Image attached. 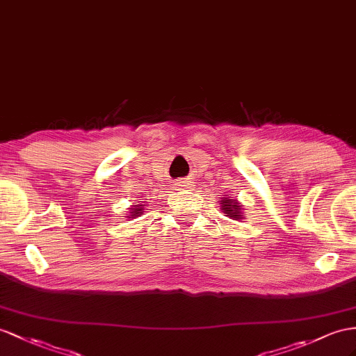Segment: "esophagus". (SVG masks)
Listing matches in <instances>:
<instances>
[{
  "instance_id": "1",
  "label": "esophagus",
  "mask_w": 356,
  "mask_h": 356,
  "mask_svg": "<svg viewBox=\"0 0 356 356\" xmlns=\"http://www.w3.org/2000/svg\"><path fill=\"white\" fill-rule=\"evenodd\" d=\"M177 188L179 189H185V191H191V189H193L194 188V184H193V181H191V180H179L177 181Z\"/></svg>"
}]
</instances>
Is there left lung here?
Instances as JSON below:
<instances>
[{
    "mask_svg": "<svg viewBox=\"0 0 356 356\" xmlns=\"http://www.w3.org/2000/svg\"><path fill=\"white\" fill-rule=\"evenodd\" d=\"M221 204H222V211H224V213H227V216L238 218V220H241V218H242L241 216V206H239L238 202H236V200L227 198V200H224Z\"/></svg>",
    "mask_w": 356,
    "mask_h": 356,
    "instance_id": "obj_1",
    "label": "left lung"
}]
</instances>
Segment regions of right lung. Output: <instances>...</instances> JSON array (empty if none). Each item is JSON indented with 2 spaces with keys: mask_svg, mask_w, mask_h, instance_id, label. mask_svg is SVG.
I'll use <instances>...</instances> for the list:
<instances>
[{
  "mask_svg": "<svg viewBox=\"0 0 356 356\" xmlns=\"http://www.w3.org/2000/svg\"><path fill=\"white\" fill-rule=\"evenodd\" d=\"M143 204H135V207L132 209V212H131V215L132 216H140L141 213H143Z\"/></svg>",
  "mask_w": 356,
  "mask_h": 356,
  "instance_id": "add662e5",
  "label": "right lung"
}]
</instances>
